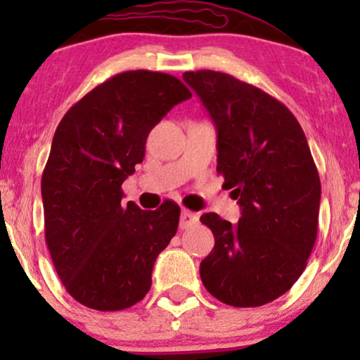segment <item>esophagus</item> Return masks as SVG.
<instances>
[{"mask_svg":"<svg viewBox=\"0 0 360 360\" xmlns=\"http://www.w3.org/2000/svg\"><path fill=\"white\" fill-rule=\"evenodd\" d=\"M198 223V214L189 212V210H183L181 212V229H189Z\"/></svg>","mask_w":360,"mask_h":360,"instance_id":"1","label":"esophagus"}]
</instances>
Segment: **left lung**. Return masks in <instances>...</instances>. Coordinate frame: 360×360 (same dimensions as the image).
Returning a JSON list of instances; mask_svg holds the SVG:
<instances>
[{
	"label": "left lung",
	"mask_w": 360,
	"mask_h": 360,
	"mask_svg": "<svg viewBox=\"0 0 360 360\" xmlns=\"http://www.w3.org/2000/svg\"><path fill=\"white\" fill-rule=\"evenodd\" d=\"M183 79L217 127V171L242 210L235 225L217 213L200 218L214 237L201 281L221 303L262 307L291 289L315 245V160L298 120L271 94L225 72L189 71Z\"/></svg>",
	"instance_id": "1"
}]
</instances>
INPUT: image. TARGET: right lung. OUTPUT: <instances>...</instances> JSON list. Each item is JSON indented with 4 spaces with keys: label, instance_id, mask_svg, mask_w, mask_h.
<instances>
[{
    "label": "right lung",
    "instance_id": "right-lung-1",
    "mask_svg": "<svg viewBox=\"0 0 360 360\" xmlns=\"http://www.w3.org/2000/svg\"><path fill=\"white\" fill-rule=\"evenodd\" d=\"M189 98L177 77L139 69L96 86L60 120L42 174L45 242L64 288L84 307L118 311L150 289L181 208L125 205L122 184L143 160L152 128Z\"/></svg>",
    "mask_w": 360,
    "mask_h": 360
}]
</instances>
